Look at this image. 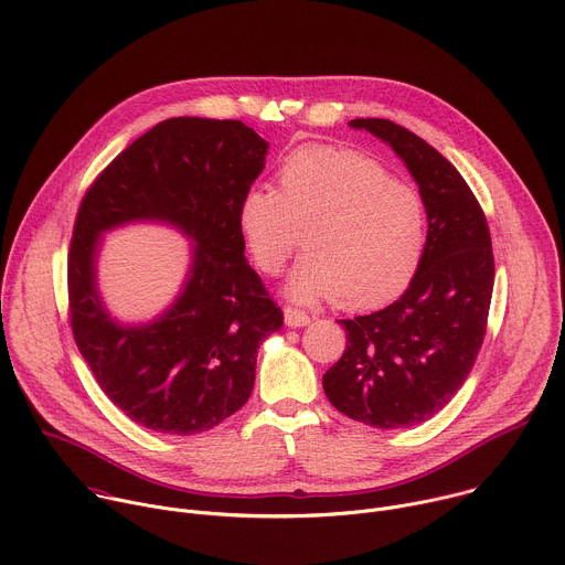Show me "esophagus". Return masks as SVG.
Segmentation results:
<instances>
[{
	"label": "esophagus",
	"instance_id": "esophagus-1",
	"mask_svg": "<svg viewBox=\"0 0 565 565\" xmlns=\"http://www.w3.org/2000/svg\"><path fill=\"white\" fill-rule=\"evenodd\" d=\"M284 319H286V327H290V329L306 327L308 321H310V317H308L303 310H297V308H292V306H286V308H284Z\"/></svg>",
	"mask_w": 565,
	"mask_h": 565
}]
</instances>
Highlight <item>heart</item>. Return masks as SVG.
I'll use <instances>...</instances> for the list:
<instances>
[{
	"instance_id": "obj_1",
	"label": "heart",
	"mask_w": 565,
	"mask_h": 565,
	"mask_svg": "<svg viewBox=\"0 0 565 565\" xmlns=\"http://www.w3.org/2000/svg\"><path fill=\"white\" fill-rule=\"evenodd\" d=\"M236 227L255 266L277 275L299 244L286 295L333 297L349 308L386 303L418 273L427 241L416 188L388 179L375 160L342 147L306 145L284 158L277 188L255 185L236 205Z\"/></svg>"
}]
</instances>
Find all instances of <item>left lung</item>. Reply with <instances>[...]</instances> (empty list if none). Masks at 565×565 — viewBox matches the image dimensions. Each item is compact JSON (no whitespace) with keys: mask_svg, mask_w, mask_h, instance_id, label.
Segmentation results:
<instances>
[{"mask_svg":"<svg viewBox=\"0 0 565 565\" xmlns=\"http://www.w3.org/2000/svg\"><path fill=\"white\" fill-rule=\"evenodd\" d=\"M349 125L405 160L429 227L405 295L371 315L338 319L347 351L321 384L331 405L358 423L414 427L456 395L486 338L494 288L490 227L458 170L420 136L384 118Z\"/></svg>","mask_w":565,"mask_h":565,"instance_id":"left-lung-1","label":"left lung"}]
</instances>
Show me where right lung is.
<instances>
[{"instance_id": "obj_1", "label": "right lung", "mask_w": 565, "mask_h": 565, "mask_svg": "<svg viewBox=\"0 0 565 565\" xmlns=\"http://www.w3.org/2000/svg\"><path fill=\"white\" fill-rule=\"evenodd\" d=\"M266 153L241 120L170 118L116 156L79 203L68 250L73 338L107 397L151 431L192 436L244 407L259 344L284 324L236 227ZM134 220L174 224L195 241L182 295L147 326H120L95 284L99 234Z\"/></svg>"}]
</instances>
